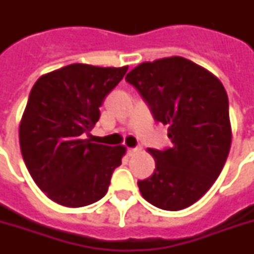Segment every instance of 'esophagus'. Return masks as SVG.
Returning a JSON list of instances; mask_svg holds the SVG:
<instances>
[{
    "instance_id": "34e87169",
    "label": "esophagus",
    "mask_w": 254,
    "mask_h": 254,
    "mask_svg": "<svg viewBox=\"0 0 254 254\" xmlns=\"http://www.w3.org/2000/svg\"><path fill=\"white\" fill-rule=\"evenodd\" d=\"M134 151H135V147H127V154H129V155L133 154Z\"/></svg>"
}]
</instances>
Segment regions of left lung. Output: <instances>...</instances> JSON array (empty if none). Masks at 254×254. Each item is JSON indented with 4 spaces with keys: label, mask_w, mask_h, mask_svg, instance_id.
<instances>
[{
    "label": "left lung",
    "mask_w": 254,
    "mask_h": 254,
    "mask_svg": "<svg viewBox=\"0 0 254 254\" xmlns=\"http://www.w3.org/2000/svg\"><path fill=\"white\" fill-rule=\"evenodd\" d=\"M125 80L142 96L155 121L167 125L173 146L149 149L150 177L138 181L149 203L166 211L187 208L215 183L231 149L228 96L220 80L182 57L142 63Z\"/></svg>",
    "instance_id": "obj_1"
}]
</instances>
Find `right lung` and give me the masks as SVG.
<instances>
[{"label":"right lung","mask_w":254,"mask_h":254,"mask_svg":"<svg viewBox=\"0 0 254 254\" xmlns=\"http://www.w3.org/2000/svg\"><path fill=\"white\" fill-rule=\"evenodd\" d=\"M127 71V67L75 63L43 75L31 88L19 143L30 175L51 200L76 208L107 193L125 147L93 143L84 137Z\"/></svg>","instance_id":"add662e5"}]
</instances>
